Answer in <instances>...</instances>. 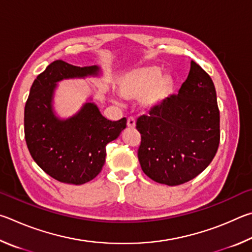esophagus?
I'll list each match as a JSON object with an SVG mask.
<instances>
[{
	"instance_id": "esophagus-1",
	"label": "esophagus",
	"mask_w": 252,
	"mask_h": 252,
	"mask_svg": "<svg viewBox=\"0 0 252 252\" xmlns=\"http://www.w3.org/2000/svg\"><path fill=\"white\" fill-rule=\"evenodd\" d=\"M127 127L130 129H134L136 127V121L133 117H129L128 119H127Z\"/></svg>"
}]
</instances>
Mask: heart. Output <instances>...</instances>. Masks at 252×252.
Masks as SVG:
<instances>
[{
  "label": "heart",
  "mask_w": 252,
  "mask_h": 252,
  "mask_svg": "<svg viewBox=\"0 0 252 252\" xmlns=\"http://www.w3.org/2000/svg\"><path fill=\"white\" fill-rule=\"evenodd\" d=\"M175 77L170 73H161L157 66L130 69L118 77L116 87L123 98L140 99V106L146 112L160 108L173 95Z\"/></svg>",
  "instance_id": "heart-1"
}]
</instances>
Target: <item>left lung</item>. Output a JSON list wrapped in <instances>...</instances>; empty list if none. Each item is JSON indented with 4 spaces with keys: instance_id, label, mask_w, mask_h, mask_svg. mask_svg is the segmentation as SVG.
I'll list each match as a JSON object with an SVG mask.
<instances>
[{
    "instance_id": "obj_1",
    "label": "left lung",
    "mask_w": 252,
    "mask_h": 252,
    "mask_svg": "<svg viewBox=\"0 0 252 252\" xmlns=\"http://www.w3.org/2000/svg\"><path fill=\"white\" fill-rule=\"evenodd\" d=\"M219 109L213 79L191 61L177 95L137 119L138 159L154 182L177 186L202 173L220 140Z\"/></svg>"
}]
</instances>
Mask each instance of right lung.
<instances>
[{"label":"right lung","mask_w":252,"mask_h":252,"mask_svg":"<svg viewBox=\"0 0 252 252\" xmlns=\"http://www.w3.org/2000/svg\"><path fill=\"white\" fill-rule=\"evenodd\" d=\"M100 67L54 61L35 79L24 109L25 140L34 161L56 180L83 185L94 179L105 164L106 145L126 128L127 119L108 121L92 98L68 118L54 110L57 83L97 77Z\"/></svg>","instance_id":"right-lung-1"}]
</instances>
